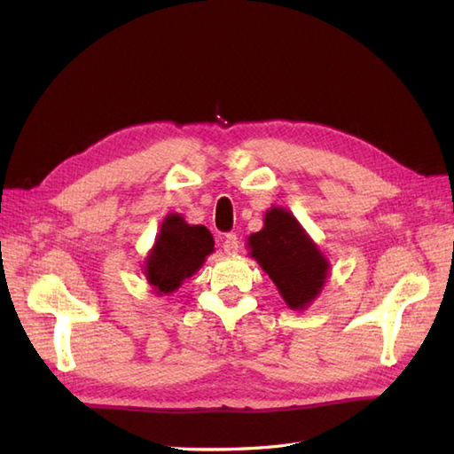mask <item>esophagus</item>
I'll list each match as a JSON object with an SVG mask.
<instances>
[{"label":"esophagus","mask_w":454,"mask_h":454,"mask_svg":"<svg viewBox=\"0 0 454 454\" xmlns=\"http://www.w3.org/2000/svg\"><path fill=\"white\" fill-rule=\"evenodd\" d=\"M223 252L227 255H237V252H239V239H237V235H227L223 239Z\"/></svg>","instance_id":"obj_1"}]
</instances>
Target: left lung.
Returning a JSON list of instances; mask_svg holds the SVG:
<instances>
[{
	"label": "left lung",
	"mask_w": 454,
	"mask_h": 454,
	"mask_svg": "<svg viewBox=\"0 0 454 454\" xmlns=\"http://www.w3.org/2000/svg\"><path fill=\"white\" fill-rule=\"evenodd\" d=\"M246 248L292 310H305L322 294L332 265L290 210L269 208L263 229L252 232Z\"/></svg>",
	"instance_id": "1"
}]
</instances>
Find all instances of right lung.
<instances>
[{
	"label": "right lung",
	"instance_id": "1",
	"mask_svg": "<svg viewBox=\"0 0 454 454\" xmlns=\"http://www.w3.org/2000/svg\"><path fill=\"white\" fill-rule=\"evenodd\" d=\"M214 252V237L204 225H189L184 215L162 219L153 248L144 261L147 284L157 295H170L191 278Z\"/></svg>",
	"mask_w": 454,
	"mask_h": 454
}]
</instances>
